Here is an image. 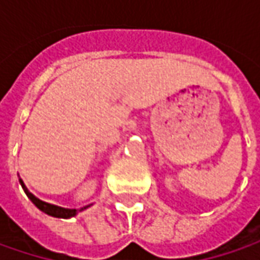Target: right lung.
I'll list each match as a JSON object with an SVG mask.
<instances>
[{
    "instance_id": "right-lung-1",
    "label": "right lung",
    "mask_w": 260,
    "mask_h": 260,
    "mask_svg": "<svg viewBox=\"0 0 260 260\" xmlns=\"http://www.w3.org/2000/svg\"><path fill=\"white\" fill-rule=\"evenodd\" d=\"M20 184L23 186V189H24L25 195L31 200V203L40 210V211H43L46 214L52 215V217H57V218H69V217H74L76 215L79 211H82V210H85L88 208L89 205H86L84 208H79V210H75V208H62V207H57V205L53 204H49V203H45V201H42V200H39L37 197L31 194L28 189H27V186L24 185V182L20 179Z\"/></svg>"
}]
</instances>
